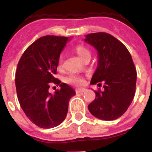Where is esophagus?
<instances>
[{"label":"esophagus","mask_w":152,"mask_h":152,"mask_svg":"<svg viewBox=\"0 0 152 152\" xmlns=\"http://www.w3.org/2000/svg\"><path fill=\"white\" fill-rule=\"evenodd\" d=\"M86 91V89L84 88H80V89H77L76 90V93H78V94H83Z\"/></svg>","instance_id":"obj_1"}]
</instances>
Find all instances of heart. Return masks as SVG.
<instances>
[{"label":"heart","mask_w":152,"mask_h":152,"mask_svg":"<svg viewBox=\"0 0 152 152\" xmlns=\"http://www.w3.org/2000/svg\"><path fill=\"white\" fill-rule=\"evenodd\" d=\"M75 50L76 52L79 57L82 60H84L85 58L91 57V52H90L89 49L88 47H86L84 45H77L75 46ZM63 60H64V56L63 54H60L58 59V67L61 68L62 66ZM64 81L67 84H73V85L76 86H82L84 84V79L83 77H80L78 75H74V74H71V75H68L67 77L64 78Z\"/></svg>","instance_id":"heart-1"}]
</instances>
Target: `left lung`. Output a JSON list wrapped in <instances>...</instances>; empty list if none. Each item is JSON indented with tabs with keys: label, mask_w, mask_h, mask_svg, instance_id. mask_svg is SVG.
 Here are the masks:
<instances>
[{
	"label": "left lung",
	"mask_w": 152,
	"mask_h": 152,
	"mask_svg": "<svg viewBox=\"0 0 152 152\" xmlns=\"http://www.w3.org/2000/svg\"><path fill=\"white\" fill-rule=\"evenodd\" d=\"M84 40L98 52L97 68L91 84L103 88L95 91L96 98L88 110L98 119H116L126 113L135 96L137 72L131 55L121 42L107 33H91Z\"/></svg>",
	"instance_id": "obj_1"
}]
</instances>
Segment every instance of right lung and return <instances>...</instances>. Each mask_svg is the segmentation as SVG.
<instances>
[{
  "label": "right lung",
  "mask_w": 152,
  "mask_h": 152,
  "mask_svg": "<svg viewBox=\"0 0 152 152\" xmlns=\"http://www.w3.org/2000/svg\"><path fill=\"white\" fill-rule=\"evenodd\" d=\"M68 37L45 36L31 44L17 64L15 76L17 98L29 119L40 128L61 124L68 113L70 99L75 91L56 77L58 59ZM61 89L48 92L51 83Z\"/></svg>",
  "instance_id": "obj_1"
}]
</instances>
